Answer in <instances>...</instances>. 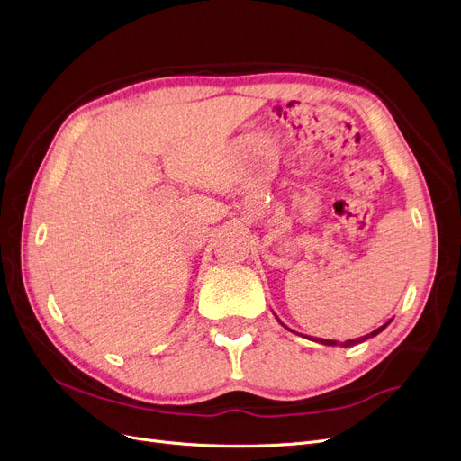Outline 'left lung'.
<instances>
[{
    "label": "left lung",
    "mask_w": 461,
    "mask_h": 461,
    "mask_svg": "<svg viewBox=\"0 0 461 461\" xmlns=\"http://www.w3.org/2000/svg\"><path fill=\"white\" fill-rule=\"evenodd\" d=\"M389 325V322H385V325H382L380 329H376L374 332H370V334H366V336H361V338H357V339H348V342H344V344H339L342 348H351V346H355V344H361V342H365V339H368V338H372V336H376V334H380L385 327ZM305 338H310V339H313V342H319V344H322V346H338V342L336 339H325V338H312V336H305Z\"/></svg>",
    "instance_id": "obj_1"
}]
</instances>
